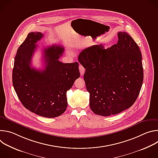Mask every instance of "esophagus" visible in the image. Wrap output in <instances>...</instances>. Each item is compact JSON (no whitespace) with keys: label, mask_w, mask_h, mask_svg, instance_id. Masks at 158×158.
<instances>
[{"label":"esophagus","mask_w":158,"mask_h":158,"mask_svg":"<svg viewBox=\"0 0 158 158\" xmlns=\"http://www.w3.org/2000/svg\"><path fill=\"white\" fill-rule=\"evenodd\" d=\"M79 71H80V74L81 76H83L84 74V72H85V69L84 67L81 65H79Z\"/></svg>","instance_id":"esophagus-1"}]
</instances>
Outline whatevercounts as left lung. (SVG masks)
Returning <instances> with one entry per match:
<instances>
[{
	"label": "left lung",
	"mask_w": 158,
	"mask_h": 158,
	"mask_svg": "<svg viewBox=\"0 0 158 158\" xmlns=\"http://www.w3.org/2000/svg\"><path fill=\"white\" fill-rule=\"evenodd\" d=\"M110 48L94 45L81 51L79 63L85 69L84 79L89 105L96 114L109 116L129 108L137 99L143 82L142 54L126 32Z\"/></svg>",
	"instance_id": "8db88e82"
}]
</instances>
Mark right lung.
I'll use <instances>...</instances> for the list:
<instances>
[{
	"label": "right lung",
	"instance_id": "add662e5",
	"mask_svg": "<svg viewBox=\"0 0 158 158\" xmlns=\"http://www.w3.org/2000/svg\"><path fill=\"white\" fill-rule=\"evenodd\" d=\"M41 32H30L17 51L12 72L15 91L27 109L45 118L60 116L67 107L66 93L80 77L79 63H62L59 59L64 48L53 45L43 51L44 68L31 65Z\"/></svg>",
	"mask_w": 158,
	"mask_h": 158
}]
</instances>
